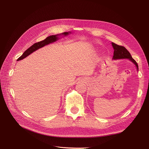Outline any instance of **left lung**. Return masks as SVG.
I'll return each mask as SVG.
<instances>
[{
    "label": "left lung",
    "instance_id": "obj_1",
    "mask_svg": "<svg viewBox=\"0 0 149 149\" xmlns=\"http://www.w3.org/2000/svg\"><path fill=\"white\" fill-rule=\"evenodd\" d=\"M112 45L113 48V59H121V58H128L131 60L136 65L137 69H138V65L136 61L132 58L130 52L126 49L124 46L116 45L114 43H112Z\"/></svg>",
    "mask_w": 149,
    "mask_h": 149
}]
</instances>
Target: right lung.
I'll use <instances>...</instances> for the list:
<instances>
[{"instance_id":"add662e5","label":"right lung","mask_w":149,"mask_h":149,"mask_svg":"<svg viewBox=\"0 0 149 149\" xmlns=\"http://www.w3.org/2000/svg\"><path fill=\"white\" fill-rule=\"evenodd\" d=\"M69 33H67V32H65V33H61V34H60V35H65V36H67L68 34H69ZM57 36L58 35H55V36H50L48 37H46L45 40H42V41H40L39 42H37V43H34V45H33L32 46H31V47H29V48L26 50L24 52H23V54L22 55V56L17 59V61L19 60H21L22 59H23L24 58L26 57L27 56H28L29 54H31L32 52H34L35 51H36L37 49L40 48H42L43 46L48 45V44H49L52 42H56L57 39H58V37Z\"/></svg>"}]
</instances>
